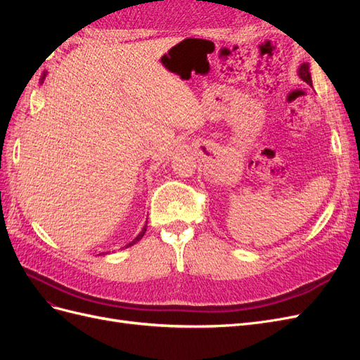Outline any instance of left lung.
I'll return each mask as SVG.
<instances>
[{"label":"left lung","mask_w":360,"mask_h":360,"mask_svg":"<svg viewBox=\"0 0 360 360\" xmlns=\"http://www.w3.org/2000/svg\"><path fill=\"white\" fill-rule=\"evenodd\" d=\"M297 75L300 76L302 81H304L308 85H312L311 73H309V64H308V63L300 64V68H299V70H297Z\"/></svg>","instance_id":"8db88e82"}]
</instances>
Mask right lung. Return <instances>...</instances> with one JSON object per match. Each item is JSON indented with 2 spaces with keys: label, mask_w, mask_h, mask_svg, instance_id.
Listing matches in <instances>:
<instances>
[{
  "label": "right lung",
  "mask_w": 360,
  "mask_h": 360,
  "mask_svg": "<svg viewBox=\"0 0 360 360\" xmlns=\"http://www.w3.org/2000/svg\"><path fill=\"white\" fill-rule=\"evenodd\" d=\"M45 76H46V72L45 73H43V76H41V82H43V79H45ZM146 231H147V225H144V228H143V231H141L135 238H134V240L132 242H130L129 245H126V248H129V246H132V245H135L138 240H141V238H143V236L146 234Z\"/></svg>",
  "instance_id": "add662e5"
}]
</instances>
